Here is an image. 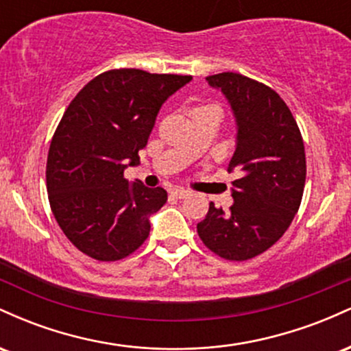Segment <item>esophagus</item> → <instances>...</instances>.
I'll list each match as a JSON object with an SVG mask.
<instances>
[{
  "mask_svg": "<svg viewBox=\"0 0 351 351\" xmlns=\"http://www.w3.org/2000/svg\"><path fill=\"white\" fill-rule=\"evenodd\" d=\"M170 195L173 196V198L183 199V198H186V196L191 195V193H189L188 189H183V188H173L170 191Z\"/></svg>",
  "mask_w": 351,
  "mask_h": 351,
  "instance_id": "34e87169",
  "label": "esophagus"
}]
</instances>
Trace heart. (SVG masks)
<instances>
[{
    "label": "heart",
    "mask_w": 351,
    "mask_h": 351,
    "mask_svg": "<svg viewBox=\"0 0 351 351\" xmlns=\"http://www.w3.org/2000/svg\"><path fill=\"white\" fill-rule=\"evenodd\" d=\"M198 110H216L217 112V108L216 107H201V108H198ZM217 114H219V112H217Z\"/></svg>",
    "instance_id": "b5f03b06"
}]
</instances>
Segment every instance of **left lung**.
Segmentation results:
<instances>
[{
	"label": "left lung",
	"instance_id": "1",
	"mask_svg": "<svg viewBox=\"0 0 351 351\" xmlns=\"http://www.w3.org/2000/svg\"><path fill=\"white\" fill-rule=\"evenodd\" d=\"M228 100L236 122V150L228 171H237L229 211L209 204L198 223L206 247L228 261H247L280 239L304 195V140L277 92L236 72L206 77Z\"/></svg>",
	"mask_w": 351,
	"mask_h": 351
}]
</instances>
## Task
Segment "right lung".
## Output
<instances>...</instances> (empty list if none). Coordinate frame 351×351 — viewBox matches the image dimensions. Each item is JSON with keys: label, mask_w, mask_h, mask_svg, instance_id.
<instances>
[{"label": "right lung", "mask_w": 351, "mask_h": 351, "mask_svg": "<svg viewBox=\"0 0 351 351\" xmlns=\"http://www.w3.org/2000/svg\"><path fill=\"white\" fill-rule=\"evenodd\" d=\"M191 75L114 69L92 79L64 112L47 155L52 215L79 251L119 261L143 244L150 217L167 203L163 188L123 171L140 163L156 115Z\"/></svg>", "instance_id": "1"}]
</instances>
